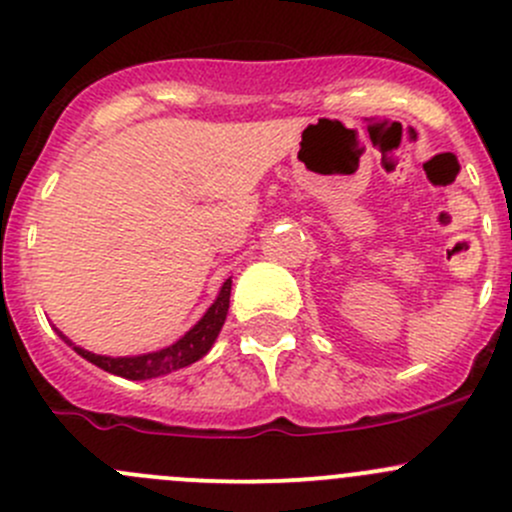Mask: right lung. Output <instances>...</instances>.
<instances>
[{"label":"right lung","mask_w":512,"mask_h":512,"mask_svg":"<svg viewBox=\"0 0 512 512\" xmlns=\"http://www.w3.org/2000/svg\"><path fill=\"white\" fill-rule=\"evenodd\" d=\"M230 289H232V280H227L223 289H220L218 299L210 304L208 312L203 314L198 324L190 329L185 337H180L178 342L170 344V347L160 349V352L153 354H141V356H101V354H91L86 349L74 347L64 334L59 332V337L64 339L69 347H74L76 354L84 356L86 361L96 364L98 369L108 371V374L123 376V379L131 381H143V379H156V376L170 374L175 369H183V366L195 364L198 359H203L205 354L210 352L213 342L218 339L220 329H223L225 317H227V307H230Z\"/></svg>","instance_id":"add662e5"}]
</instances>
